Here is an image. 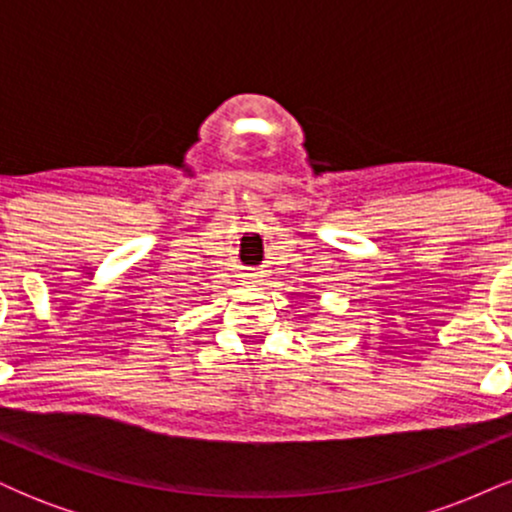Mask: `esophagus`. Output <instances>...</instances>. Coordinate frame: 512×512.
I'll use <instances>...</instances> for the list:
<instances>
[{
    "mask_svg": "<svg viewBox=\"0 0 512 512\" xmlns=\"http://www.w3.org/2000/svg\"><path fill=\"white\" fill-rule=\"evenodd\" d=\"M240 276H243L245 281H257V279H260V274H240Z\"/></svg>",
    "mask_w": 512,
    "mask_h": 512,
    "instance_id": "34e87169",
    "label": "esophagus"
}]
</instances>
